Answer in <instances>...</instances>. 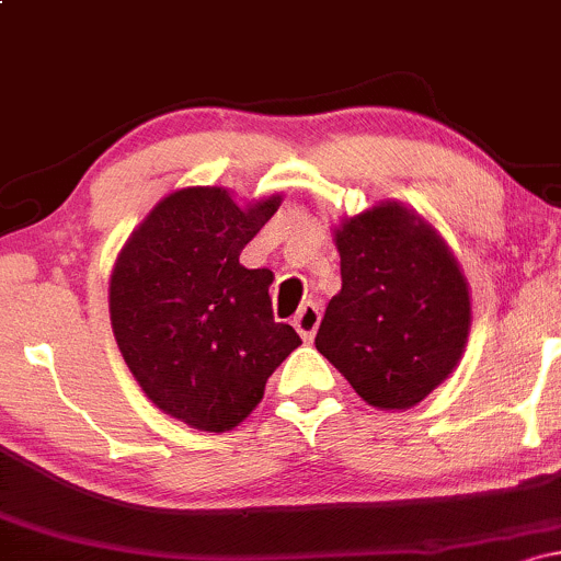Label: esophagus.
Returning <instances> with one entry per match:
<instances>
[{"instance_id":"esophagus-1","label":"esophagus","mask_w":561,"mask_h":561,"mask_svg":"<svg viewBox=\"0 0 561 561\" xmlns=\"http://www.w3.org/2000/svg\"><path fill=\"white\" fill-rule=\"evenodd\" d=\"M319 321H321V313H319V308L313 306V302H306V306H302L300 311L295 313L293 324H295V330H298L300 337L306 340V343H311V340H313V334H317V327H319Z\"/></svg>"}]
</instances>
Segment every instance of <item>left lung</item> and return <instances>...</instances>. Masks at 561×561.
I'll return each instance as SVG.
<instances>
[{
	"mask_svg": "<svg viewBox=\"0 0 561 561\" xmlns=\"http://www.w3.org/2000/svg\"><path fill=\"white\" fill-rule=\"evenodd\" d=\"M343 289L317 351L366 403L409 409L459 364L469 289L446 242L398 203L347 218L334 234Z\"/></svg>",
	"mask_w": 561,
	"mask_h": 561,
	"instance_id": "8db88e82",
	"label": "left lung"
}]
</instances>
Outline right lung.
Instances as JSON below:
<instances>
[{"label":"right lung","mask_w":561,"mask_h":561,"mask_svg":"<svg viewBox=\"0 0 561 561\" xmlns=\"http://www.w3.org/2000/svg\"><path fill=\"white\" fill-rule=\"evenodd\" d=\"M282 197L240 208L227 190L163 197L121 250L111 321L128 369L158 409L224 433L261 403L266 379L298 332L274 321L268 268H244L242 248Z\"/></svg>","instance_id":"right-lung-1"}]
</instances>
